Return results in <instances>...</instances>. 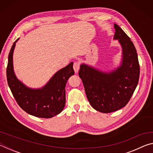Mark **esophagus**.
<instances>
[{
	"label": "esophagus",
	"instance_id": "1",
	"mask_svg": "<svg viewBox=\"0 0 153 153\" xmlns=\"http://www.w3.org/2000/svg\"><path fill=\"white\" fill-rule=\"evenodd\" d=\"M74 71L75 73L77 74V72H78L79 69V63L78 62H75L74 63Z\"/></svg>",
	"mask_w": 153,
	"mask_h": 153
}]
</instances>
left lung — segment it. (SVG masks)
<instances>
[{"label":"left lung","instance_id":"obj_1","mask_svg":"<svg viewBox=\"0 0 153 153\" xmlns=\"http://www.w3.org/2000/svg\"><path fill=\"white\" fill-rule=\"evenodd\" d=\"M113 40L121 47L120 64L113 69L102 71L86 63L80 65L79 76L88 100L99 112L108 113L125 107L138 85L140 66L133 42L123 30L114 24Z\"/></svg>","mask_w":153,"mask_h":153}]
</instances>
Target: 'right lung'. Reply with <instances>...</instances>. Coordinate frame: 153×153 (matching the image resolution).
Listing matches in <instances>:
<instances>
[{
    "label": "right lung",
    "instance_id": "right-lung-1",
    "mask_svg": "<svg viewBox=\"0 0 153 153\" xmlns=\"http://www.w3.org/2000/svg\"><path fill=\"white\" fill-rule=\"evenodd\" d=\"M13 43L8 57L7 78L13 95L19 107L31 115L51 118L60 113L65 105V86L68 79L74 75L73 62L53 75L41 88H32L17 78L13 68Z\"/></svg>",
    "mask_w": 153,
    "mask_h": 153
}]
</instances>
